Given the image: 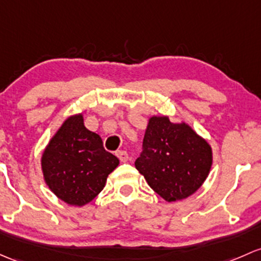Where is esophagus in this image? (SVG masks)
<instances>
[{"label": "esophagus", "mask_w": 261, "mask_h": 261, "mask_svg": "<svg viewBox=\"0 0 261 261\" xmlns=\"http://www.w3.org/2000/svg\"><path fill=\"white\" fill-rule=\"evenodd\" d=\"M117 158L120 159V160L122 161V163H125V161L128 160V153L126 151H123V150H120V151L116 152Z\"/></svg>", "instance_id": "34e87169"}]
</instances>
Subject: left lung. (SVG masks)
Wrapping results in <instances>:
<instances>
[{
    "mask_svg": "<svg viewBox=\"0 0 261 261\" xmlns=\"http://www.w3.org/2000/svg\"><path fill=\"white\" fill-rule=\"evenodd\" d=\"M213 164L210 145L186 123L149 120L135 166L166 201L186 199L202 185Z\"/></svg>",
    "mask_w": 261,
    "mask_h": 261,
    "instance_id": "1",
    "label": "left lung"
}]
</instances>
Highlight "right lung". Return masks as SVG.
Masks as SVG:
<instances>
[{
	"mask_svg": "<svg viewBox=\"0 0 261 261\" xmlns=\"http://www.w3.org/2000/svg\"><path fill=\"white\" fill-rule=\"evenodd\" d=\"M46 184L62 201L82 206L100 194L119 159L103 149L97 134L87 130L82 115L68 117L42 155Z\"/></svg>",
	"mask_w": 261,
	"mask_h": 261,
	"instance_id": "obj_1",
	"label": "right lung"
}]
</instances>
